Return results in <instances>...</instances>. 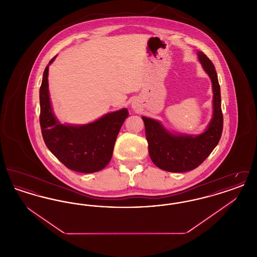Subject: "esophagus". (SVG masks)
Returning a JSON list of instances; mask_svg holds the SVG:
<instances>
[{
	"label": "esophagus",
	"instance_id": "34e87169",
	"mask_svg": "<svg viewBox=\"0 0 257 257\" xmlns=\"http://www.w3.org/2000/svg\"><path fill=\"white\" fill-rule=\"evenodd\" d=\"M133 108H135V106H134V105H133Z\"/></svg>",
	"mask_w": 257,
	"mask_h": 257
}]
</instances>
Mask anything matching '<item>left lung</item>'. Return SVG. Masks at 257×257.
Instances as JSON below:
<instances>
[{
  "instance_id": "left-lung-1",
  "label": "left lung",
  "mask_w": 257,
  "mask_h": 257,
  "mask_svg": "<svg viewBox=\"0 0 257 257\" xmlns=\"http://www.w3.org/2000/svg\"><path fill=\"white\" fill-rule=\"evenodd\" d=\"M197 57L213 87V116L206 130L197 136L172 134L159 121L143 116L149 156L154 165L164 171L186 172L195 170L211 154L221 137L223 116L218 75L205 54L198 51Z\"/></svg>"
}]
</instances>
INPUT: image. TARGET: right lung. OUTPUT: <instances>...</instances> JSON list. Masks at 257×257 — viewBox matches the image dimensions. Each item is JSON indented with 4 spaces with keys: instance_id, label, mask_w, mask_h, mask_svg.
Here are the masks:
<instances>
[{
    "instance_id": "right-lung-1",
    "label": "right lung",
    "mask_w": 257,
    "mask_h": 257,
    "mask_svg": "<svg viewBox=\"0 0 257 257\" xmlns=\"http://www.w3.org/2000/svg\"><path fill=\"white\" fill-rule=\"evenodd\" d=\"M56 57L49 61V64ZM49 64L44 70L39 89V122L44 143L50 151L71 171L82 173L101 171L110 161L116 137L129 115L128 110L109 112L85 125L61 124L51 107Z\"/></svg>"
}]
</instances>
